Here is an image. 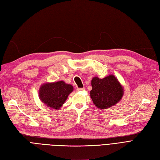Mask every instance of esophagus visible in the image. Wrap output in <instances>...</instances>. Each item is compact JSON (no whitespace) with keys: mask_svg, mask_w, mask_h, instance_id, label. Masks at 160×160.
<instances>
[{"mask_svg":"<svg viewBox=\"0 0 160 160\" xmlns=\"http://www.w3.org/2000/svg\"><path fill=\"white\" fill-rule=\"evenodd\" d=\"M85 89L83 88H76V91H83L85 90Z\"/></svg>","mask_w":160,"mask_h":160,"instance_id":"1","label":"esophagus"}]
</instances>
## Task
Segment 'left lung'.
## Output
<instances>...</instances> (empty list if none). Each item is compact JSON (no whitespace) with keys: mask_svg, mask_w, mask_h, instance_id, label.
<instances>
[{"mask_svg":"<svg viewBox=\"0 0 160 160\" xmlns=\"http://www.w3.org/2000/svg\"><path fill=\"white\" fill-rule=\"evenodd\" d=\"M91 98L99 109H105L117 104L123 95V88L118 79L110 75L103 79L95 77L91 80Z\"/></svg>","mask_w":160,"mask_h":160,"instance_id":"1","label":"left lung"}]
</instances>
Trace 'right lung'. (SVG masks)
<instances>
[{
  "mask_svg": "<svg viewBox=\"0 0 160 160\" xmlns=\"http://www.w3.org/2000/svg\"><path fill=\"white\" fill-rule=\"evenodd\" d=\"M73 87L63 81L43 84L39 89V98L47 107L58 109L62 107Z\"/></svg>",
  "mask_w": 160,
  "mask_h": 160,
  "instance_id": "right-lung-1",
  "label": "right lung"
}]
</instances>
